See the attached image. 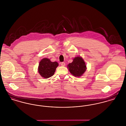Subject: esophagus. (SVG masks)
Segmentation results:
<instances>
[{
    "label": "esophagus",
    "instance_id": "esophagus-1",
    "mask_svg": "<svg viewBox=\"0 0 126 126\" xmlns=\"http://www.w3.org/2000/svg\"><path fill=\"white\" fill-rule=\"evenodd\" d=\"M61 65L62 66H65V62H61Z\"/></svg>",
    "mask_w": 126,
    "mask_h": 126
}]
</instances>
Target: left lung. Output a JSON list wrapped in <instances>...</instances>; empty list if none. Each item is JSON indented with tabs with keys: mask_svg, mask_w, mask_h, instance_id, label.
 <instances>
[{
	"mask_svg": "<svg viewBox=\"0 0 126 126\" xmlns=\"http://www.w3.org/2000/svg\"><path fill=\"white\" fill-rule=\"evenodd\" d=\"M68 68L69 72L75 77H80L86 70V65L83 58L77 57L73 59L72 63L68 64Z\"/></svg>",
	"mask_w": 126,
	"mask_h": 126,
	"instance_id": "8db88e82",
	"label": "left lung"
}]
</instances>
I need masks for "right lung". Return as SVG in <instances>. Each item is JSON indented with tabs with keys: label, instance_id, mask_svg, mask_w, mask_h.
<instances>
[{
	"label": "right lung",
	"instance_id": "1",
	"mask_svg": "<svg viewBox=\"0 0 126 126\" xmlns=\"http://www.w3.org/2000/svg\"><path fill=\"white\" fill-rule=\"evenodd\" d=\"M58 66L57 62H51L48 58H43L39 62L38 72L42 77L47 79L54 74Z\"/></svg>",
	"mask_w": 126,
	"mask_h": 126
}]
</instances>
